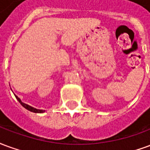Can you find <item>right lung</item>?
<instances>
[{
    "label": "right lung",
    "mask_w": 150,
    "mask_h": 150,
    "mask_svg": "<svg viewBox=\"0 0 150 150\" xmlns=\"http://www.w3.org/2000/svg\"><path fill=\"white\" fill-rule=\"evenodd\" d=\"M16 96V98H17V100H18V101H19V103L23 106V107L25 108H26L27 110L29 111H30V112H38V113H41V112H44L45 111H43V110H40V109H37V108H34L33 107H31V106H30V105H28V104H24L22 101L19 99V98L17 96Z\"/></svg>",
    "instance_id": "1"
}]
</instances>
